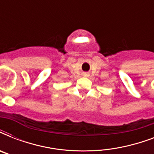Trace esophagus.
Masks as SVG:
<instances>
[{
    "mask_svg": "<svg viewBox=\"0 0 154 154\" xmlns=\"http://www.w3.org/2000/svg\"><path fill=\"white\" fill-rule=\"evenodd\" d=\"M85 75H87V74H85Z\"/></svg>",
    "mask_w": 154,
    "mask_h": 154,
    "instance_id": "esophagus-1",
    "label": "esophagus"
}]
</instances>
